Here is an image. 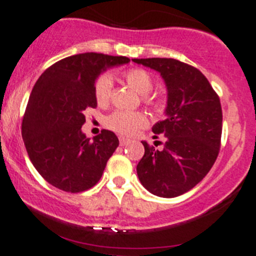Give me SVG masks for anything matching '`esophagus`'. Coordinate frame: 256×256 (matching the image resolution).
Listing matches in <instances>:
<instances>
[{
  "label": "esophagus",
  "mask_w": 256,
  "mask_h": 256,
  "mask_svg": "<svg viewBox=\"0 0 256 256\" xmlns=\"http://www.w3.org/2000/svg\"><path fill=\"white\" fill-rule=\"evenodd\" d=\"M126 144H128V139H125V138L124 136H121L120 138V146H126Z\"/></svg>",
  "instance_id": "1"
}]
</instances>
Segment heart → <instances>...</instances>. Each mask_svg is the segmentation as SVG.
Segmentation results:
<instances>
[{
    "label": "heart",
    "instance_id": "1",
    "mask_svg": "<svg viewBox=\"0 0 256 256\" xmlns=\"http://www.w3.org/2000/svg\"><path fill=\"white\" fill-rule=\"evenodd\" d=\"M125 80L130 88H134L136 92L144 95V100L152 104L150 94L153 88V78L146 70L140 68H134L125 73ZM112 78L108 74L100 76L95 81L94 95L96 103L99 106H106L110 100L112 95ZM106 126L110 130L116 131L121 135H132L136 130L144 128L146 125V117L142 112H126V110H117L106 118Z\"/></svg>",
    "mask_w": 256,
    "mask_h": 256
}]
</instances>
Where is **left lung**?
I'll return each instance as SVG.
<instances>
[{
    "mask_svg": "<svg viewBox=\"0 0 256 256\" xmlns=\"http://www.w3.org/2000/svg\"><path fill=\"white\" fill-rule=\"evenodd\" d=\"M132 62L157 70L168 88L166 118L152 128L154 134H165L166 142L161 150L142 142L138 176L152 194L178 197L206 176L219 154L220 100L205 76L190 64L168 58Z\"/></svg>",
    "mask_w": 256,
    "mask_h": 256,
    "instance_id": "left-lung-1",
    "label": "left lung"
}]
</instances>
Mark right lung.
<instances>
[{"instance_id":"obj_1","label":"right lung","mask_w":256,"mask_h":256,"mask_svg":"<svg viewBox=\"0 0 256 256\" xmlns=\"http://www.w3.org/2000/svg\"><path fill=\"white\" fill-rule=\"evenodd\" d=\"M126 56L85 52L56 62L40 76L22 124V136L36 170L51 186L78 193L99 182L118 146L110 130L90 140L82 132L85 110L98 106L94 85L100 73L128 64Z\"/></svg>"}]
</instances>
